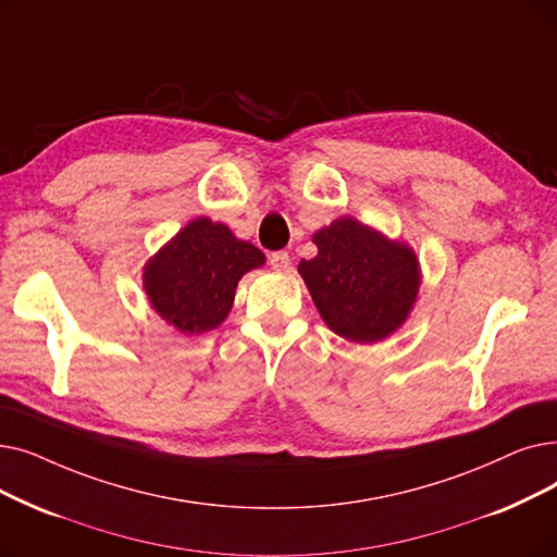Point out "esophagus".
Listing matches in <instances>:
<instances>
[{
    "label": "esophagus",
    "instance_id": "obj_1",
    "mask_svg": "<svg viewBox=\"0 0 557 557\" xmlns=\"http://www.w3.org/2000/svg\"><path fill=\"white\" fill-rule=\"evenodd\" d=\"M269 261H271V265H273L275 271H286L288 265H292V257H288V252H284V250L273 252V255L269 257Z\"/></svg>",
    "mask_w": 557,
    "mask_h": 557
}]
</instances>
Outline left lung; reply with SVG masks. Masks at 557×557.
I'll return each instance as SVG.
<instances>
[{"label": "left lung", "instance_id": "left-lung-1", "mask_svg": "<svg viewBox=\"0 0 557 557\" xmlns=\"http://www.w3.org/2000/svg\"><path fill=\"white\" fill-rule=\"evenodd\" d=\"M311 240L319 255L302 259L298 273L332 332L348 342L375 344L407 321L421 286L412 248L350 215L319 230Z\"/></svg>", "mask_w": 557, "mask_h": 557}]
</instances>
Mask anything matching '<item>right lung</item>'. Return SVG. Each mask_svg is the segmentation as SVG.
<instances>
[{"label": "right lung", "instance_id": "obj_1", "mask_svg": "<svg viewBox=\"0 0 557 557\" xmlns=\"http://www.w3.org/2000/svg\"><path fill=\"white\" fill-rule=\"evenodd\" d=\"M263 261L259 248L200 215L148 259L143 288L168 325L202 334L227 319L238 280Z\"/></svg>", "mask_w": 557, "mask_h": 557}]
</instances>
